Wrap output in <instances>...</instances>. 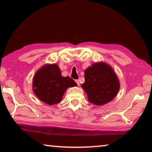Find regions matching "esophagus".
Listing matches in <instances>:
<instances>
[{
	"label": "esophagus",
	"mask_w": 152,
	"mask_h": 152,
	"mask_svg": "<svg viewBox=\"0 0 152 152\" xmlns=\"http://www.w3.org/2000/svg\"><path fill=\"white\" fill-rule=\"evenodd\" d=\"M76 84H77V85L78 86H80V81H79V80H76Z\"/></svg>",
	"instance_id": "34e87169"
}]
</instances>
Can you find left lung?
<instances>
[{"instance_id": "1", "label": "left lung", "mask_w": 152, "mask_h": 152, "mask_svg": "<svg viewBox=\"0 0 152 152\" xmlns=\"http://www.w3.org/2000/svg\"><path fill=\"white\" fill-rule=\"evenodd\" d=\"M82 84L89 102L102 105L112 101L119 90V82L111 67L104 62L94 63L84 71Z\"/></svg>"}]
</instances>
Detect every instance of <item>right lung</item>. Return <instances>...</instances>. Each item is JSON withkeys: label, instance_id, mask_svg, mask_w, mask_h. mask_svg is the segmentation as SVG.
<instances>
[{"label": "right lung", "instance_id": "1", "mask_svg": "<svg viewBox=\"0 0 152 152\" xmlns=\"http://www.w3.org/2000/svg\"><path fill=\"white\" fill-rule=\"evenodd\" d=\"M77 86L69 76L63 77L56 64H46L35 73L33 80L34 93L41 101L52 105L61 101L69 87Z\"/></svg>", "mask_w": 152, "mask_h": 152}]
</instances>
